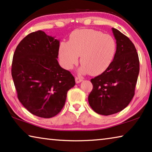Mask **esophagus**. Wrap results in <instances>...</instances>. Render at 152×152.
I'll return each instance as SVG.
<instances>
[{
	"label": "esophagus",
	"mask_w": 152,
	"mask_h": 152,
	"mask_svg": "<svg viewBox=\"0 0 152 152\" xmlns=\"http://www.w3.org/2000/svg\"><path fill=\"white\" fill-rule=\"evenodd\" d=\"M75 80H76V83L78 84V83H80V82H82L83 78H80V77H76Z\"/></svg>",
	"instance_id": "1"
}]
</instances>
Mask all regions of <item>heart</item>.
Segmentation results:
<instances>
[{
  "instance_id": "1",
  "label": "heart",
  "mask_w": 152,
  "mask_h": 152,
  "mask_svg": "<svg viewBox=\"0 0 152 152\" xmlns=\"http://www.w3.org/2000/svg\"><path fill=\"white\" fill-rule=\"evenodd\" d=\"M116 49V42L112 36L91 29H83L72 33L69 42L60 44L58 54L65 68L72 69L80 56L82 65L79 72L98 75L111 64Z\"/></svg>"
}]
</instances>
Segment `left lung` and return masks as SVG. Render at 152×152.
Returning a JSON list of instances; mask_svg holds the SVG:
<instances>
[{
  "label": "left lung",
  "instance_id": "obj_1",
  "mask_svg": "<svg viewBox=\"0 0 152 152\" xmlns=\"http://www.w3.org/2000/svg\"><path fill=\"white\" fill-rule=\"evenodd\" d=\"M112 31L117 44L115 57L102 74L91 80L93 89L88 97L92 109L102 115L120 112L130 104L139 74L134 45L117 29Z\"/></svg>",
  "mask_w": 152,
  "mask_h": 152
}]
</instances>
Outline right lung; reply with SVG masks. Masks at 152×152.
I'll return each instance as SVG.
<instances>
[{"instance_id":"obj_1","label":"right lung","mask_w":152,"mask_h":152,"mask_svg":"<svg viewBox=\"0 0 152 152\" xmlns=\"http://www.w3.org/2000/svg\"><path fill=\"white\" fill-rule=\"evenodd\" d=\"M59 40L44 31L31 33L19 43L13 56L11 75L18 98L33 115L50 118L65 105L75 85L70 72L57 61Z\"/></svg>"}]
</instances>
